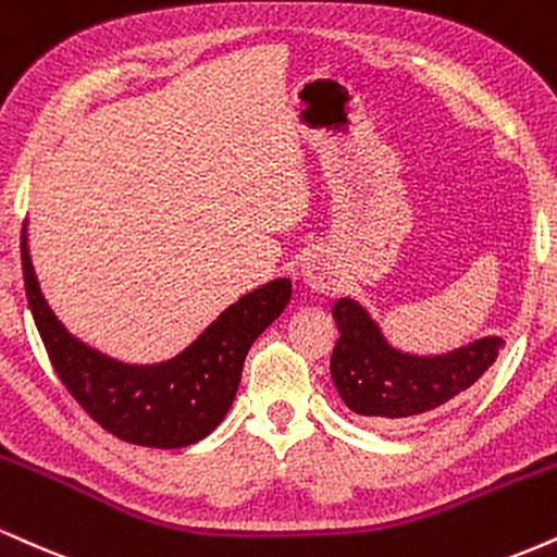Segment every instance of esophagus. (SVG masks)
Wrapping results in <instances>:
<instances>
[{
    "mask_svg": "<svg viewBox=\"0 0 557 557\" xmlns=\"http://www.w3.org/2000/svg\"><path fill=\"white\" fill-rule=\"evenodd\" d=\"M298 274L304 285L317 293H326L337 285V272H334L332 259L326 253H306L298 264Z\"/></svg>",
    "mask_w": 557,
    "mask_h": 557,
    "instance_id": "obj_1",
    "label": "esophagus"
}]
</instances>
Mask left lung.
<instances>
[{
    "instance_id": "8db88e82",
    "label": "left lung",
    "mask_w": 557,
    "mask_h": 557,
    "mask_svg": "<svg viewBox=\"0 0 557 557\" xmlns=\"http://www.w3.org/2000/svg\"><path fill=\"white\" fill-rule=\"evenodd\" d=\"M339 339L332 352V381L352 412L376 425L410 423L459 397L498 358L500 337H482L446 355L401 352L386 343L379 324L358 300L332 308Z\"/></svg>"
}]
</instances>
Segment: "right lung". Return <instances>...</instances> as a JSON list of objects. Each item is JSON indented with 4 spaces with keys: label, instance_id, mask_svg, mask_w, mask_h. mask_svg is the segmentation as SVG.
<instances>
[{
    "label": "right lung",
    "instance_id": "1",
    "mask_svg": "<svg viewBox=\"0 0 557 557\" xmlns=\"http://www.w3.org/2000/svg\"><path fill=\"white\" fill-rule=\"evenodd\" d=\"M25 296L53 371L100 428L126 444L181 448L210 435L236 399L253 339L285 311L287 277L257 287L227 306L176 358L132 366L79 343L46 304L23 227Z\"/></svg>",
    "mask_w": 557,
    "mask_h": 557
}]
</instances>
